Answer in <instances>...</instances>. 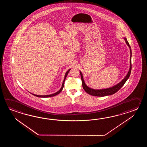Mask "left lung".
I'll list each match as a JSON object with an SVG mask.
<instances>
[{"label":"left lung","mask_w":147,"mask_h":147,"mask_svg":"<svg viewBox=\"0 0 147 147\" xmlns=\"http://www.w3.org/2000/svg\"><path fill=\"white\" fill-rule=\"evenodd\" d=\"M125 43L128 46V47L130 48V68L129 70L128 71L127 75L125 77V78L122 80V81L120 82L118 84H116L115 86H113L112 87L107 88V89H94L88 87L86 84L84 82V78H83V76L81 73V71H80V75H81V81H82V87L84 88V91L89 94L91 96H97V97H104L106 96H109L113 94H115L119 89L122 87V86L124 85L125 82L128 80V78L130 77V75L131 74V56H132V53H131V47L130 45L129 44L128 41L125 38H124Z\"/></svg>","instance_id":"obj_1"}]
</instances>
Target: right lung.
Here are the masks:
<instances>
[{"label": "right lung", "instance_id": "add662e5", "mask_svg": "<svg viewBox=\"0 0 147 147\" xmlns=\"http://www.w3.org/2000/svg\"><path fill=\"white\" fill-rule=\"evenodd\" d=\"M70 69H69V70L66 72V74H65V76L64 80H63V81L62 86H61V87L60 88V89L58 91H57V92H56V93L51 94H49V95H44V96H39V95H37V94H32L33 95H34V96H36V97H41V98H47V97H53V96H56L57 94H59L60 92L62 91V90H63V88L64 87V83H65V79H66V77H67V75H68V74L69 73V71H70Z\"/></svg>", "mask_w": 147, "mask_h": 147}]
</instances>
